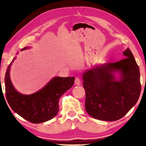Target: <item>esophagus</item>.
<instances>
[{
	"mask_svg": "<svg viewBox=\"0 0 146 146\" xmlns=\"http://www.w3.org/2000/svg\"><path fill=\"white\" fill-rule=\"evenodd\" d=\"M80 82H81V80H80V78L78 77V76H77V77L75 78V83L76 85H80Z\"/></svg>",
	"mask_w": 146,
	"mask_h": 146,
	"instance_id": "34e87169",
	"label": "esophagus"
}]
</instances>
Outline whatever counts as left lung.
<instances>
[{
  "mask_svg": "<svg viewBox=\"0 0 146 146\" xmlns=\"http://www.w3.org/2000/svg\"><path fill=\"white\" fill-rule=\"evenodd\" d=\"M123 54L125 58L122 60L96 66L82 75L86 110L96 119L119 120L139 98L141 91L139 67L129 48ZM115 72L121 75L118 81L114 77Z\"/></svg>",
  "mask_w": 146,
  "mask_h": 146,
  "instance_id": "1",
  "label": "left lung"
}]
</instances>
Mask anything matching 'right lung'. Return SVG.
<instances>
[{
    "mask_svg": "<svg viewBox=\"0 0 146 146\" xmlns=\"http://www.w3.org/2000/svg\"><path fill=\"white\" fill-rule=\"evenodd\" d=\"M28 47L22 49L25 50ZM15 57L7 69L4 82L6 97L9 106L15 112L24 119L33 123H39L49 120L58 112L59 98L72 87L75 77L53 78L44 87L31 95L19 93L12 84L9 71Z\"/></svg>",
    "mask_w": 146,
    "mask_h": 146,
    "instance_id": "right-lung-1",
    "label": "right lung"
}]
</instances>
